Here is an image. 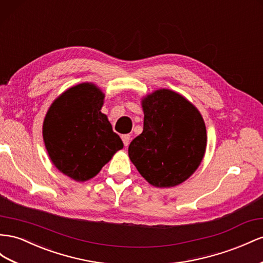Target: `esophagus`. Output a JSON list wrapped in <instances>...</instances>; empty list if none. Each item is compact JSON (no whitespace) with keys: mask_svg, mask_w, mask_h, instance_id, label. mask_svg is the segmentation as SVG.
I'll list each match as a JSON object with an SVG mask.
<instances>
[{"mask_svg":"<svg viewBox=\"0 0 263 263\" xmlns=\"http://www.w3.org/2000/svg\"><path fill=\"white\" fill-rule=\"evenodd\" d=\"M122 139H123V143H124V145L127 147L129 145V143H130V135H123L122 136Z\"/></svg>","mask_w":263,"mask_h":263,"instance_id":"1","label":"esophagus"}]
</instances>
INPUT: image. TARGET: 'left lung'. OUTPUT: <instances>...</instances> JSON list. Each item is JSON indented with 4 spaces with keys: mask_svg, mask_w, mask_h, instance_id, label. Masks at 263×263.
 I'll use <instances>...</instances> for the list:
<instances>
[{
    "mask_svg": "<svg viewBox=\"0 0 263 263\" xmlns=\"http://www.w3.org/2000/svg\"><path fill=\"white\" fill-rule=\"evenodd\" d=\"M141 106L144 129L130 143L129 158L153 186L175 187L201 164L207 147L203 118L183 96L165 88L144 97Z\"/></svg>",
    "mask_w": 263,
    "mask_h": 263,
    "instance_id": "obj_1",
    "label": "left lung"
}]
</instances>
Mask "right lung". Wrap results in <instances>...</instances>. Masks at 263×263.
<instances>
[{
    "label": "right lung",
    "mask_w": 263,
    "mask_h": 263,
    "mask_svg": "<svg viewBox=\"0 0 263 263\" xmlns=\"http://www.w3.org/2000/svg\"><path fill=\"white\" fill-rule=\"evenodd\" d=\"M105 94L96 85L82 83L55 99L43 123V139L54 166L76 181L95 177L122 139L101 111Z\"/></svg>",
    "instance_id": "add662e5"
}]
</instances>
